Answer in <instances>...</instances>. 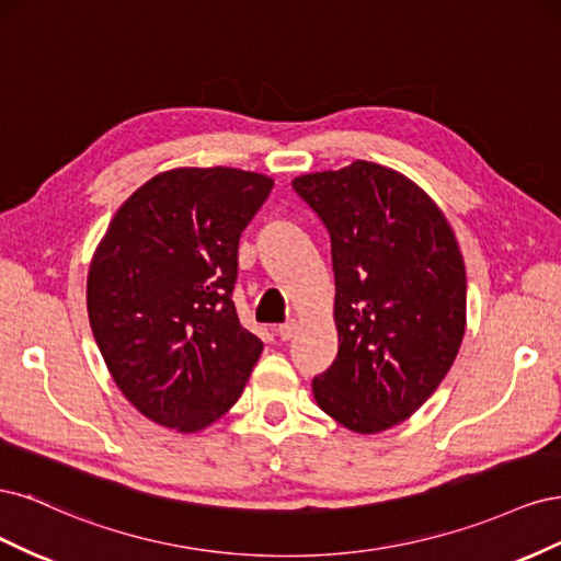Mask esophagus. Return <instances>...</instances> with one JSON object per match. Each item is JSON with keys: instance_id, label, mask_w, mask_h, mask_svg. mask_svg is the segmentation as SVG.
Wrapping results in <instances>:
<instances>
[{"instance_id": "esophagus-1", "label": "esophagus", "mask_w": 561, "mask_h": 561, "mask_svg": "<svg viewBox=\"0 0 561 561\" xmlns=\"http://www.w3.org/2000/svg\"><path fill=\"white\" fill-rule=\"evenodd\" d=\"M297 320H290V322H283V325L276 328V334L283 339V342H287V339H293L295 332H297Z\"/></svg>"}]
</instances>
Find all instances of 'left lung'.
<instances>
[{
  "label": "left lung",
  "mask_w": 561,
  "mask_h": 561,
  "mask_svg": "<svg viewBox=\"0 0 561 561\" xmlns=\"http://www.w3.org/2000/svg\"><path fill=\"white\" fill-rule=\"evenodd\" d=\"M332 241L336 360L313 398L375 435L443 383L466 334V264L447 217L410 178L371 161L293 180Z\"/></svg>",
  "instance_id": "1"
}]
</instances>
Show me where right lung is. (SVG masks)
I'll return each instance as SVG.
<instances>
[{
	"mask_svg": "<svg viewBox=\"0 0 561 561\" xmlns=\"http://www.w3.org/2000/svg\"><path fill=\"white\" fill-rule=\"evenodd\" d=\"M274 180L173 168L116 210L87 283L91 330L126 400L159 426L198 433L241 398L264 344L233 307L239 239Z\"/></svg>",
	"mask_w": 561,
	"mask_h": 561,
	"instance_id": "1",
	"label": "right lung"
}]
</instances>
